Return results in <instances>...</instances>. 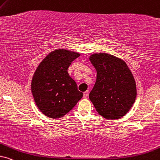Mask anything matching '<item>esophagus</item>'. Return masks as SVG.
<instances>
[{
  "mask_svg": "<svg viewBox=\"0 0 160 160\" xmlns=\"http://www.w3.org/2000/svg\"><path fill=\"white\" fill-rule=\"evenodd\" d=\"M88 94H89V92L88 91H85V92H84V98H86L88 96Z\"/></svg>",
  "mask_w": 160,
  "mask_h": 160,
  "instance_id": "1",
  "label": "esophagus"
}]
</instances>
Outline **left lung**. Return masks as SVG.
<instances>
[{
	"label": "left lung",
	"instance_id": "left-lung-1",
	"mask_svg": "<svg viewBox=\"0 0 160 160\" xmlns=\"http://www.w3.org/2000/svg\"><path fill=\"white\" fill-rule=\"evenodd\" d=\"M89 59L97 71L90 100L102 117L119 119L135 101L137 89L133 74L123 59L109 53H93Z\"/></svg>",
	"mask_w": 160,
	"mask_h": 160
}]
</instances>
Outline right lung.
<instances>
[{"instance_id": "right-lung-1", "label": "right lung", "mask_w": 160, "mask_h": 160, "mask_svg": "<svg viewBox=\"0 0 160 160\" xmlns=\"http://www.w3.org/2000/svg\"><path fill=\"white\" fill-rule=\"evenodd\" d=\"M80 53L57 49L39 63L33 76L31 89L37 107L51 118L64 117L82 98L68 69Z\"/></svg>"}]
</instances>
